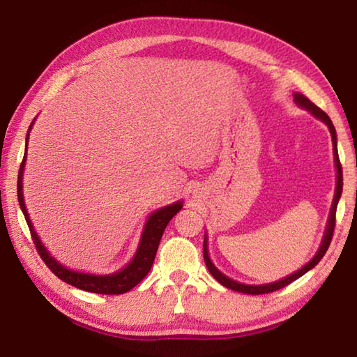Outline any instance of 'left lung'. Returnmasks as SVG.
Instances as JSON below:
<instances>
[{
    "label": "left lung",
    "mask_w": 357,
    "mask_h": 357,
    "mask_svg": "<svg viewBox=\"0 0 357 357\" xmlns=\"http://www.w3.org/2000/svg\"><path fill=\"white\" fill-rule=\"evenodd\" d=\"M294 102L298 104L299 107L305 108V110H309L313 116L321 119L323 123L328 126L329 132L332 135V144H334V159H335V167H337V185H335V195H334V202H332V208H331V214H329V220H328V227H326V231H324V236H323V243L319 245V249L317 252V255L313 257L309 263H307L304 268L296 271L291 275L285 277V279H282L279 282H274V283H266V285H244V283H239L236 280H231L228 279L227 275H223L219 269L215 268L213 264V261L209 259L208 255V241L204 238V243H203V257H204V263H206L209 273L213 274L214 279L222 283L223 287H227L229 289H233V291H239V293H245V294H266V293H273L277 291V289H280L283 287L289 285V283L294 282L296 279H299L301 275H304L305 273H309L312 268H315V266L319 263V259L324 257L326 250L329 249V244H331V239H332V234H334V227H335V213H337V204L338 200H340V195H342V189H343V173H342V164H340V159H338V153H337V134H335V128L334 124H332L331 118L326 114L321 108L317 107L313 102H310L309 99L305 98V96H302L299 93H294Z\"/></svg>",
    "instance_id": "8db88e82"
}]
</instances>
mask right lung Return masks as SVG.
Returning <instances> with one entry per match:
<instances>
[{
	"label": "right lung",
	"instance_id": "1",
	"mask_svg": "<svg viewBox=\"0 0 357 357\" xmlns=\"http://www.w3.org/2000/svg\"><path fill=\"white\" fill-rule=\"evenodd\" d=\"M31 128H33V123H31V126H29L28 134H26V146H28V137H29V130H31ZM25 160H26V153H25V155H23V160H22V165L19 170L17 195H19L22 213H23V215H25V220L29 227V231H31V238L34 241L36 249H38V253L40 255L42 261L48 266V269H50L52 273L58 277V279H61L63 282L69 283V285L80 288V289H83V291H89V293L123 294V293H128L129 289H132L134 287H137L138 283H140L149 273L151 266H153V263H154L155 252H157V247H159L162 234H164L168 222H170L173 217L179 213L181 208H183V202H176L173 204H168V206H165V208L157 209L148 217V222H146V225H144L135 257L132 258V261L126 266L124 269H121L114 274H108V275L77 273V271L68 269L61 263H58L56 259L47 252L45 247L42 245L39 236L34 231L33 223H31V220H29L25 202H23V170H25Z\"/></svg>",
	"mask_w": 357,
	"mask_h": 357
}]
</instances>
